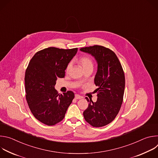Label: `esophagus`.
<instances>
[{
  "mask_svg": "<svg viewBox=\"0 0 158 158\" xmlns=\"http://www.w3.org/2000/svg\"><path fill=\"white\" fill-rule=\"evenodd\" d=\"M75 98H76V99H81L82 98V97L80 95H79V94H76V95H75Z\"/></svg>",
  "mask_w": 158,
  "mask_h": 158,
  "instance_id": "34e87169",
  "label": "esophagus"
}]
</instances>
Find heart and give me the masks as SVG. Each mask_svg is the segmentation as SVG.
<instances>
[{
  "mask_svg": "<svg viewBox=\"0 0 158 158\" xmlns=\"http://www.w3.org/2000/svg\"><path fill=\"white\" fill-rule=\"evenodd\" d=\"M79 62L81 64V65H82L83 69H85L86 68H88V67H93V60H91V59L88 56H82L79 58ZM72 67V63L70 62L68 64H67V67H66V72L69 73V71L71 70Z\"/></svg>",
  "mask_w": 158,
  "mask_h": 158,
  "instance_id": "1",
  "label": "heart"
}]
</instances>
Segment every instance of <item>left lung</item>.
Returning <instances> with one entry per match:
<instances>
[{
	"label": "left lung",
	"mask_w": 158,
	"mask_h": 158,
	"mask_svg": "<svg viewBox=\"0 0 158 158\" xmlns=\"http://www.w3.org/2000/svg\"><path fill=\"white\" fill-rule=\"evenodd\" d=\"M80 50L91 54L98 62L94 78V83L98 86L94 91L97 101L85 98L89 103L83 116L90 125L102 127L113 121L121 109L125 88L124 71L116 54L108 48L96 45Z\"/></svg>",
	"instance_id": "left-lung-1"
}]
</instances>
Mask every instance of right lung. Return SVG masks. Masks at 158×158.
Returning <instances> with one entry per match:
<instances>
[{"label":"right lung","mask_w":158,"mask_h":158,"mask_svg":"<svg viewBox=\"0 0 158 158\" xmlns=\"http://www.w3.org/2000/svg\"><path fill=\"white\" fill-rule=\"evenodd\" d=\"M77 48L51 47L37 52L30 60L25 74L26 97L34 116L40 122L53 126L60 122L74 98L73 91L58 94L54 85L64 77L66 67Z\"/></svg>","instance_id":"right-lung-1"}]
</instances>
